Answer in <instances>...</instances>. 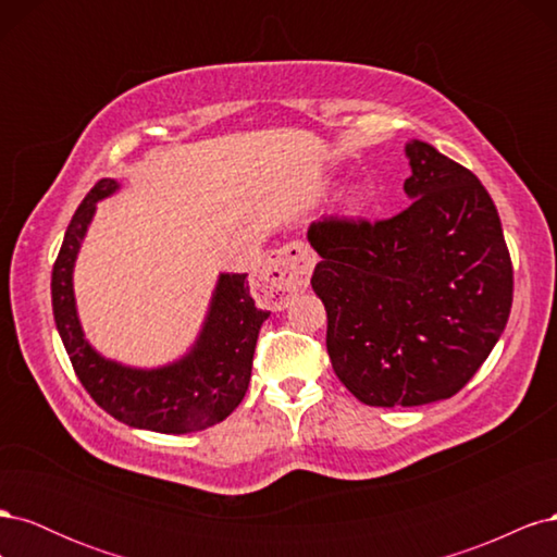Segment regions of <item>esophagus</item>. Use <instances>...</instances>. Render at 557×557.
<instances>
[{"label":"esophagus","mask_w":557,"mask_h":557,"mask_svg":"<svg viewBox=\"0 0 557 557\" xmlns=\"http://www.w3.org/2000/svg\"><path fill=\"white\" fill-rule=\"evenodd\" d=\"M315 264V252L305 242H290L278 248L258 272L256 288L272 307H285L288 299L307 290Z\"/></svg>","instance_id":"esophagus-1"}]
</instances>
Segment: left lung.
<instances>
[{
    "instance_id": "1",
    "label": "left lung",
    "mask_w": 557,
    "mask_h": 557,
    "mask_svg": "<svg viewBox=\"0 0 557 557\" xmlns=\"http://www.w3.org/2000/svg\"><path fill=\"white\" fill-rule=\"evenodd\" d=\"M404 150L407 209L376 223L325 218L307 232L332 369L369 407H420L462 391L513 301L509 248L481 181L425 141Z\"/></svg>"
}]
</instances>
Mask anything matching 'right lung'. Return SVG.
I'll use <instances>...</instances> for the list:
<instances>
[{
  "instance_id": "add662e5",
  "label": "right lung",
  "mask_w": 557,
  "mask_h": 557,
  "mask_svg": "<svg viewBox=\"0 0 557 557\" xmlns=\"http://www.w3.org/2000/svg\"><path fill=\"white\" fill-rule=\"evenodd\" d=\"M115 190L113 178L97 181L64 232L50 281L60 339L83 387L115 420L162 434L207 430L242 404L258 332L269 313L250 297L248 274H221L197 342L181 360L158 369H137L99 356L83 334L76 313L74 262L97 201Z\"/></svg>"
}]
</instances>
